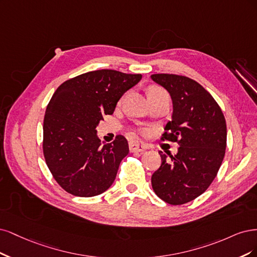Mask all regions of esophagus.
<instances>
[{"mask_svg": "<svg viewBox=\"0 0 257 257\" xmlns=\"http://www.w3.org/2000/svg\"><path fill=\"white\" fill-rule=\"evenodd\" d=\"M129 150L131 153L144 152L147 150V145L144 142H142V141L135 140V141H131L129 143Z\"/></svg>", "mask_w": 257, "mask_h": 257, "instance_id": "esophagus-1", "label": "esophagus"}]
</instances>
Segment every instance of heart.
Masks as SVG:
<instances>
[{"label":"heart","instance_id":"1","mask_svg":"<svg viewBox=\"0 0 257 257\" xmlns=\"http://www.w3.org/2000/svg\"><path fill=\"white\" fill-rule=\"evenodd\" d=\"M162 93H165V92L161 87L157 85H152L147 88V96H154V95H158Z\"/></svg>","mask_w":257,"mask_h":257}]
</instances>
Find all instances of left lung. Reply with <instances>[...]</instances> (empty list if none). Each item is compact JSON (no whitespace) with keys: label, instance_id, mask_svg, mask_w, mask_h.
Wrapping results in <instances>:
<instances>
[{"label":"left lung","instance_id":"8db88e82","mask_svg":"<svg viewBox=\"0 0 257 257\" xmlns=\"http://www.w3.org/2000/svg\"><path fill=\"white\" fill-rule=\"evenodd\" d=\"M151 78L168 90L173 102L161 139L179 145L174 156L159 152L161 165L152 186L165 203L181 205L204 193L217 176L225 155L226 122L217 101L196 81L169 73Z\"/></svg>","mask_w":257,"mask_h":257}]
</instances>
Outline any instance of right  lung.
Wrapping results in <instances>:
<instances>
[{
    "instance_id": "1",
    "label": "right lung",
    "mask_w": 257,
    "mask_h": 257,
    "mask_svg": "<svg viewBox=\"0 0 257 257\" xmlns=\"http://www.w3.org/2000/svg\"><path fill=\"white\" fill-rule=\"evenodd\" d=\"M142 74L112 69L89 71L61 84L44 119V156L54 179L65 191L90 197L103 193L116 177L129 153L127 140L117 136L101 144L97 126Z\"/></svg>"
}]
</instances>
